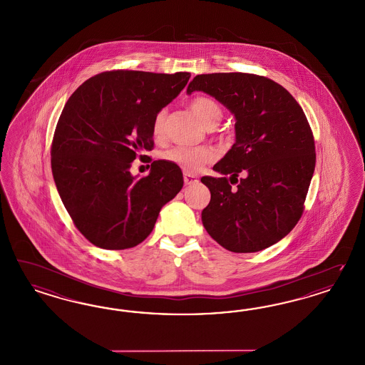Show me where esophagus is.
I'll use <instances>...</instances> for the list:
<instances>
[{
    "label": "esophagus",
    "instance_id": "esophagus-1",
    "mask_svg": "<svg viewBox=\"0 0 365 365\" xmlns=\"http://www.w3.org/2000/svg\"><path fill=\"white\" fill-rule=\"evenodd\" d=\"M184 182L185 185H192V184H196L197 182V177L195 175H190L188 172L184 173Z\"/></svg>",
    "mask_w": 365,
    "mask_h": 365
}]
</instances>
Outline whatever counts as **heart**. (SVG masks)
I'll return each mask as SVG.
<instances>
[{
    "label": "heart",
    "mask_w": 365,
    "mask_h": 365,
    "mask_svg": "<svg viewBox=\"0 0 365 365\" xmlns=\"http://www.w3.org/2000/svg\"><path fill=\"white\" fill-rule=\"evenodd\" d=\"M190 110L195 114V117L207 128L215 126L223 115L220 105L208 96L193 98L190 101ZM165 119L166 110H160L154 115L152 133L155 140H160L164 135ZM163 157L165 161L177 165L187 172H196L200 169L201 165L211 163L212 160H215L216 152L211 146H176L166 150Z\"/></svg>",
    "instance_id": "1"
}]
</instances>
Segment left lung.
<instances>
[{"mask_svg": "<svg viewBox=\"0 0 365 365\" xmlns=\"http://www.w3.org/2000/svg\"><path fill=\"white\" fill-rule=\"evenodd\" d=\"M193 91L211 95L236 119L235 143L213 166L223 177L201 178L211 192L202 225L232 252L270 247L301 219L314 173L316 148L305 113L281 84L254 73L197 75L187 94Z\"/></svg>", "mask_w": 365, "mask_h": 365, "instance_id": "obj_1", "label": "left lung"}]
</instances>
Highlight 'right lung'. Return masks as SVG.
<instances>
[{
  "instance_id": "add662e5",
  "label": "right lung",
  "mask_w": 365,
  "mask_h": 365,
  "mask_svg": "<svg viewBox=\"0 0 365 365\" xmlns=\"http://www.w3.org/2000/svg\"><path fill=\"white\" fill-rule=\"evenodd\" d=\"M189 78V72L107 71L67 101L51 148L52 175L72 222L96 247L140 245L182 188V173L172 163L153 161L142 178L131 176L130 166L153 149L154 115Z\"/></svg>"
}]
</instances>
